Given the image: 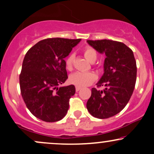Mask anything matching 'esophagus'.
<instances>
[{"mask_svg":"<svg viewBox=\"0 0 154 154\" xmlns=\"http://www.w3.org/2000/svg\"><path fill=\"white\" fill-rule=\"evenodd\" d=\"M81 89V88H79V87H78V86H76V88H75V90H76V92H78L79 90Z\"/></svg>","mask_w":154,"mask_h":154,"instance_id":"esophagus-1","label":"esophagus"}]
</instances>
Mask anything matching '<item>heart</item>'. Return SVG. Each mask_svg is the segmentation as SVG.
<instances>
[{
    "label": "heart",
    "instance_id": "b5f03b06",
    "mask_svg": "<svg viewBox=\"0 0 154 154\" xmlns=\"http://www.w3.org/2000/svg\"><path fill=\"white\" fill-rule=\"evenodd\" d=\"M83 54L85 59L91 63H94L98 58V53L93 48L87 46L83 50ZM74 61H75V54H70L65 60V65L68 70L72 69ZM96 79V76L93 72H75L69 76L70 83L78 87H86L90 85Z\"/></svg>",
    "mask_w": 154,
    "mask_h": 154
}]
</instances>
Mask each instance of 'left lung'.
<instances>
[{
  "label": "left lung",
  "instance_id": "obj_1",
  "mask_svg": "<svg viewBox=\"0 0 154 154\" xmlns=\"http://www.w3.org/2000/svg\"><path fill=\"white\" fill-rule=\"evenodd\" d=\"M100 54H105L104 73L97 87L93 88L87 102L90 114L98 119H107L119 113L131 98L136 82L137 66L133 52L121 42L110 40H87Z\"/></svg>",
  "mask_w": 154,
  "mask_h": 154
}]
</instances>
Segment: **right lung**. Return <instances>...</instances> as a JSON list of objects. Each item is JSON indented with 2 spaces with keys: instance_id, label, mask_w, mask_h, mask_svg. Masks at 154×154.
Instances as JSON below:
<instances>
[{
  "instance_id": "obj_1",
  "label": "right lung",
  "mask_w": 154,
  "mask_h": 154,
  "mask_svg": "<svg viewBox=\"0 0 154 154\" xmlns=\"http://www.w3.org/2000/svg\"><path fill=\"white\" fill-rule=\"evenodd\" d=\"M81 39L47 38L26 52L19 75L21 94L35 117L47 122L62 119L75 93L73 85L60 87L68 78L64 58Z\"/></svg>"
}]
</instances>
